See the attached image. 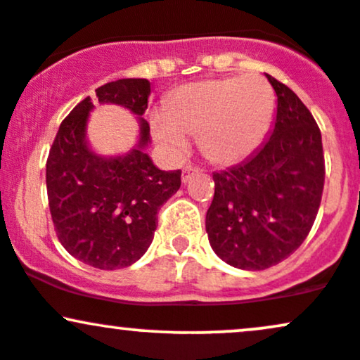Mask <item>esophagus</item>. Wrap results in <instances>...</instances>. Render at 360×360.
Masks as SVG:
<instances>
[{"mask_svg":"<svg viewBox=\"0 0 360 360\" xmlns=\"http://www.w3.org/2000/svg\"><path fill=\"white\" fill-rule=\"evenodd\" d=\"M198 169L194 167V166H186L184 169H183V177H181V179H183V183L186 184V183H189V181L193 179V176H196L198 174Z\"/></svg>","mask_w":360,"mask_h":360,"instance_id":"1","label":"esophagus"}]
</instances>
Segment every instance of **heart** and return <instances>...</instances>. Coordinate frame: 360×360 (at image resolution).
<instances>
[{
  "mask_svg": "<svg viewBox=\"0 0 360 360\" xmlns=\"http://www.w3.org/2000/svg\"><path fill=\"white\" fill-rule=\"evenodd\" d=\"M274 117V93L257 74L191 82L177 88L166 110L150 115L154 139L169 155H184L189 135H198L203 154L232 166L260 147Z\"/></svg>",
  "mask_w": 360,
  "mask_h": 360,
  "instance_id": "obj_1",
  "label": "heart"
}]
</instances>
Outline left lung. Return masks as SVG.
<instances>
[{
    "mask_svg": "<svg viewBox=\"0 0 360 360\" xmlns=\"http://www.w3.org/2000/svg\"><path fill=\"white\" fill-rule=\"evenodd\" d=\"M278 96L274 128L242 164L214 172L206 233L214 254L243 271L288 259L308 237L325 183L321 134L303 101L266 74Z\"/></svg>",
    "mask_w": 360,
    "mask_h": 360,
    "instance_id": "obj_1",
    "label": "left lung"
}]
</instances>
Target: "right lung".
I'll use <instances>...</instances> for the list:
<instances>
[{
    "instance_id": "1",
    "label": "right lung",
    "mask_w": 360,
    "mask_h": 360,
    "mask_svg": "<svg viewBox=\"0 0 360 360\" xmlns=\"http://www.w3.org/2000/svg\"><path fill=\"white\" fill-rule=\"evenodd\" d=\"M148 96L147 79H118L96 89L100 105L123 106L139 118V142L127 154L106 157L89 147V96L60 123L49 152L45 181L57 237L72 257L96 269L137 262L154 238L160 206L181 186L179 169L160 171L146 152Z\"/></svg>"
}]
</instances>
